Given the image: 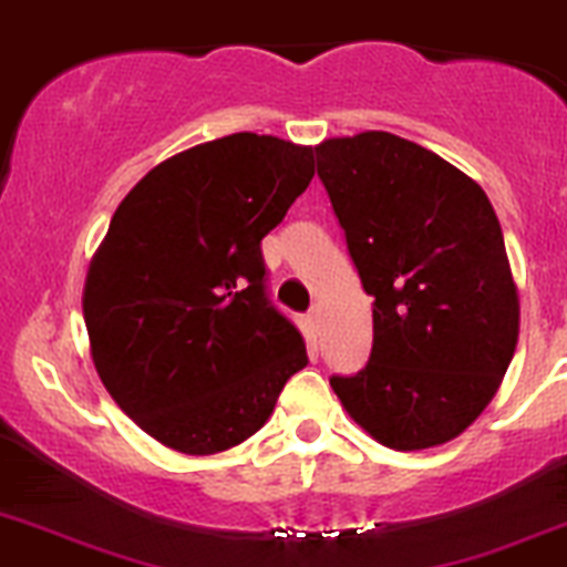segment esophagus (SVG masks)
Segmentation results:
<instances>
[{"instance_id": "obj_1", "label": "esophagus", "mask_w": 567, "mask_h": 567, "mask_svg": "<svg viewBox=\"0 0 567 567\" xmlns=\"http://www.w3.org/2000/svg\"><path fill=\"white\" fill-rule=\"evenodd\" d=\"M310 327H312V332H321V327H323L321 307H312L310 310Z\"/></svg>"}]
</instances>
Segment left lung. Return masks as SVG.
<instances>
[{
  "instance_id": "8db88e82",
  "label": "left lung",
  "mask_w": 567,
  "mask_h": 567,
  "mask_svg": "<svg viewBox=\"0 0 567 567\" xmlns=\"http://www.w3.org/2000/svg\"><path fill=\"white\" fill-rule=\"evenodd\" d=\"M318 177L373 296L368 365L329 384L382 446L463 435L518 346L520 299L496 210L435 152L368 130L316 146Z\"/></svg>"
}]
</instances>
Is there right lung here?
Masks as SVG:
<instances>
[{"label":"right lung","mask_w":567,"mask_h":567,"mask_svg":"<svg viewBox=\"0 0 567 567\" xmlns=\"http://www.w3.org/2000/svg\"><path fill=\"white\" fill-rule=\"evenodd\" d=\"M312 174V146L235 132L163 161L115 207L82 316L107 393L166 449L238 446L307 365L266 299L260 240Z\"/></svg>","instance_id":"1"}]
</instances>
